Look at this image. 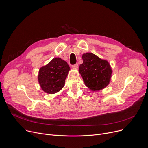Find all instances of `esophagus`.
<instances>
[{"mask_svg":"<svg viewBox=\"0 0 148 148\" xmlns=\"http://www.w3.org/2000/svg\"><path fill=\"white\" fill-rule=\"evenodd\" d=\"M72 67L73 69H77L78 67V64H74L72 66Z\"/></svg>","mask_w":148,"mask_h":148,"instance_id":"obj_1","label":"esophagus"}]
</instances>
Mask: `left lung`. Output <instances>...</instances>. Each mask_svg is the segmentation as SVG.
Here are the masks:
<instances>
[{
	"label": "left lung",
	"instance_id": "obj_1",
	"mask_svg": "<svg viewBox=\"0 0 148 148\" xmlns=\"http://www.w3.org/2000/svg\"><path fill=\"white\" fill-rule=\"evenodd\" d=\"M82 58L83 63L79 67V73L86 86L93 91L106 87L112 74L109 62L91 53L84 54Z\"/></svg>",
	"mask_w": 148,
	"mask_h": 148
}]
</instances>
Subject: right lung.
Here are the masks:
<instances>
[{
	"instance_id": "obj_1",
	"label": "right lung",
	"mask_w": 148,
	"mask_h": 148,
	"mask_svg": "<svg viewBox=\"0 0 148 148\" xmlns=\"http://www.w3.org/2000/svg\"><path fill=\"white\" fill-rule=\"evenodd\" d=\"M70 70L67 62L60 58H53L39 70L38 80L41 89L48 94H55L64 86Z\"/></svg>"
}]
</instances>
